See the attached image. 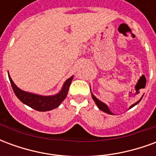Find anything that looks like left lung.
I'll return each mask as SVG.
<instances>
[{
	"mask_svg": "<svg viewBox=\"0 0 156 156\" xmlns=\"http://www.w3.org/2000/svg\"><path fill=\"white\" fill-rule=\"evenodd\" d=\"M92 98H93V99L94 100V102H95V103H96V105H97V106H98V108H99L100 110H102V111L105 112V113H107V114H109V115H113V114H112L111 112H110V110L108 109V106H107V105H105V104H104L103 102L100 101V100H98V98H96V97H95L94 95L93 94H92ZM140 100H141V98H140ZM140 100H139V101H138L137 103H135V104H134V105H131L130 108H133V107H134V105H137V104H139V103H140Z\"/></svg>",
	"mask_w": 156,
	"mask_h": 156,
	"instance_id": "obj_1",
	"label": "left lung"
}]
</instances>
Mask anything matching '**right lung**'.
Wrapping results in <instances>:
<instances>
[{"mask_svg": "<svg viewBox=\"0 0 156 156\" xmlns=\"http://www.w3.org/2000/svg\"><path fill=\"white\" fill-rule=\"evenodd\" d=\"M73 78V76L66 80L62 90L58 94L52 95V96H41V95L27 93L20 89L18 87H16V85L13 83L11 77L9 76L12 89L15 93V94L16 95V97L23 104H25L29 107L37 111L42 112L51 110L53 108H58V106L61 105V103L64 100L68 94V89H69Z\"/></svg>", "mask_w": 156, "mask_h": 156, "instance_id": "1", "label": "right lung"}]
</instances>
